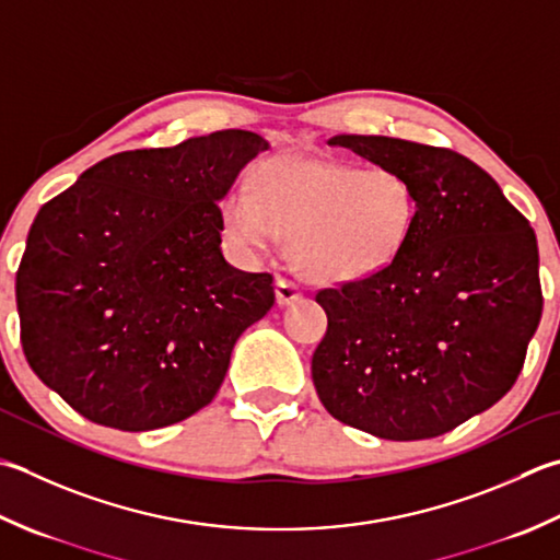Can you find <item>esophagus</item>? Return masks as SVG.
<instances>
[{
	"label": "esophagus",
	"instance_id": "34e87169",
	"mask_svg": "<svg viewBox=\"0 0 560 560\" xmlns=\"http://www.w3.org/2000/svg\"><path fill=\"white\" fill-rule=\"evenodd\" d=\"M303 299V291L295 281L289 279H277V301L279 305H291Z\"/></svg>",
	"mask_w": 560,
	"mask_h": 560
}]
</instances>
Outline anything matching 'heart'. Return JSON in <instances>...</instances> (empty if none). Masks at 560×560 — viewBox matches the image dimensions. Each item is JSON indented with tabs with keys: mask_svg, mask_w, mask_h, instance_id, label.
Listing matches in <instances>:
<instances>
[{
	"mask_svg": "<svg viewBox=\"0 0 560 560\" xmlns=\"http://www.w3.org/2000/svg\"><path fill=\"white\" fill-rule=\"evenodd\" d=\"M221 230L243 255L289 235L295 267L320 281H354L388 267L418 221V191L396 167L279 155L221 201Z\"/></svg>",
	"mask_w": 560,
	"mask_h": 560,
	"instance_id": "obj_1",
	"label": "heart"
}]
</instances>
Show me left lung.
<instances>
[{
  "instance_id": "left-lung-1",
  "label": "left lung",
  "mask_w": 560,
  "mask_h": 560,
  "mask_svg": "<svg viewBox=\"0 0 560 560\" xmlns=\"http://www.w3.org/2000/svg\"><path fill=\"white\" fill-rule=\"evenodd\" d=\"M330 145L396 167L418 221L388 267L317 291L327 332L313 354L317 398L381 440H430L514 386L541 320L536 235L498 182L454 150L386 136Z\"/></svg>"
}]
</instances>
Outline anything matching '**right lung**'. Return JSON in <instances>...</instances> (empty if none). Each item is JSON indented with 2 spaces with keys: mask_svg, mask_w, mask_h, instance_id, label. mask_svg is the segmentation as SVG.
Here are the masks:
<instances>
[{
  "mask_svg": "<svg viewBox=\"0 0 560 560\" xmlns=\"http://www.w3.org/2000/svg\"><path fill=\"white\" fill-rule=\"evenodd\" d=\"M267 148L215 130L118 152L40 208L16 271L21 347L82 418L148 432L215 398L237 337L273 305L271 273L225 261L218 218Z\"/></svg>",
  "mask_w": 560,
  "mask_h": 560,
  "instance_id": "right-lung-1",
  "label": "right lung"
}]
</instances>
